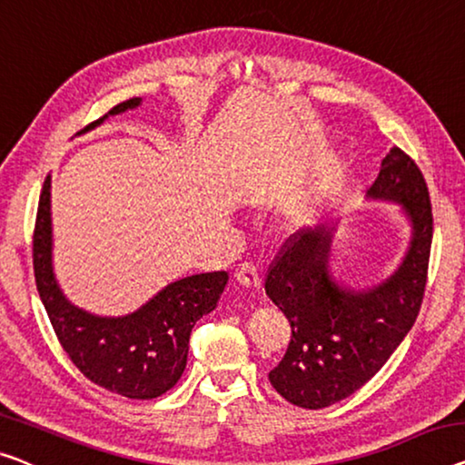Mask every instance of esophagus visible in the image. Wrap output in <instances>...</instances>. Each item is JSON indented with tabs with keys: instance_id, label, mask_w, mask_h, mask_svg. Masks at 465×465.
<instances>
[{
	"instance_id": "34e87169",
	"label": "esophagus",
	"mask_w": 465,
	"mask_h": 465,
	"mask_svg": "<svg viewBox=\"0 0 465 465\" xmlns=\"http://www.w3.org/2000/svg\"><path fill=\"white\" fill-rule=\"evenodd\" d=\"M235 282L240 283V286L244 288H251V290H259L261 288V275H259V269H256L252 262H242L238 267V272H235Z\"/></svg>"
}]
</instances>
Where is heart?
Returning a JSON list of instances; mask_svg holds the SVG:
<instances>
[{
    "label": "heart",
    "instance_id": "heart-1",
    "mask_svg": "<svg viewBox=\"0 0 465 465\" xmlns=\"http://www.w3.org/2000/svg\"><path fill=\"white\" fill-rule=\"evenodd\" d=\"M315 200H317V196H315ZM313 213V203H304L299 211H296V219H304V217H309V214Z\"/></svg>",
    "mask_w": 465,
    "mask_h": 465
}]
</instances>
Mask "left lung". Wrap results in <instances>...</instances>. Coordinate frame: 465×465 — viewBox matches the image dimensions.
Instances as JSON below:
<instances>
[{"label":"left lung","mask_w":465,"mask_h":465,"mask_svg":"<svg viewBox=\"0 0 465 465\" xmlns=\"http://www.w3.org/2000/svg\"><path fill=\"white\" fill-rule=\"evenodd\" d=\"M367 196L401 204L411 225L410 246L391 277L367 290L338 283L330 273L336 227L325 225L288 238L267 272L265 292L292 328L269 382L302 410L334 405L376 376L413 328L424 299L432 246L424 175L394 145Z\"/></svg>","instance_id":"left-lung-1"}]
</instances>
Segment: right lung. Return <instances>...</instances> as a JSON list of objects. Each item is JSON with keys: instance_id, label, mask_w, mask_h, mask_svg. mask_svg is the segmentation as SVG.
Masks as SVG:
<instances>
[{"instance_id": "1", "label": "right lung", "mask_w": 465, "mask_h": 465, "mask_svg": "<svg viewBox=\"0 0 465 465\" xmlns=\"http://www.w3.org/2000/svg\"><path fill=\"white\" fill-rule=\"evenodd\" d=\"M142 98L116 104L87 124L98 127L110 114L135 108ZM52 179L45 177L33 233V267L41 302L62 349L94 384L127 399H156L171 391L188 363L190 334L200 317L211 313L230 280L227 272L198 273L169 283L134 313L92 315L66 299L52 265Z\"/></svg>"}]
</instances>
